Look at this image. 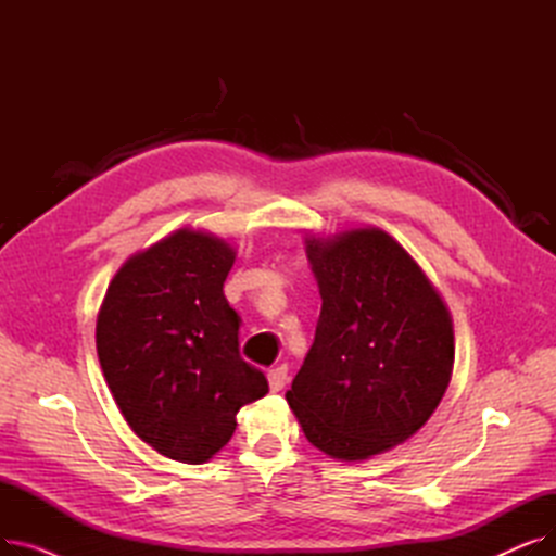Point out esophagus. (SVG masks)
<instances>
[{"instance_id": "esophagus-1", "label": "esophagus", "mask_w": 556, "mask_h": 556, "mask_svg": "<svg viewBox=\"0 0 556 556\" xmlns=\"http://www.w3.org/2000/svg\"><path fill=\"white\" fill-rule=\"evenodd\" d=\"M268 383H270V390H273V392L283 390L286 383H288V367H286V365H279V367L270 369V371H268Z\"/></svg>"}]
</instances>
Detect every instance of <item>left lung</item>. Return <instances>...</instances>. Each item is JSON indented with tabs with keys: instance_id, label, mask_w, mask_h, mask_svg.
Here are the masks:
<instances>
[{
	"instance_id": "1",
	"label": "left lung",
	"mask_w": 556,
	"mask_h": 556,
	"mask_svg": "<svg viewBox=\"0 0 556 556\" xmlns=\"http://www.w3.org/2000/svg\"><path fill=\"white\" fill-rule=\"evenodd\" d=\"M306 254L323 311L286 401L315 448L367 459L410 440L437 410L453 374V319L383 229L308 237Z\"/></svg>"
}]
</instances>
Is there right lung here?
Masks as SVG:
<instances>
[{
	"label": "right lung",
	"mask_w": 556,
	"mask_h": 556,
	"mask_svg": "<svg viewBox=\"0 0 556 556\" xmlns=\"http://www.w3.org/2000/svg\"><path fill=\"white\" fill-rule=\"evenodd\" d=\"M237 252L207 231L178 229L132 254L97 319L105 383L139 440L185 464L212 459L243 405L268 381L239 352L241 317L223 283Z\"/></svg>",
	"instance_id": "right-lung-1"
}]
</instances>
